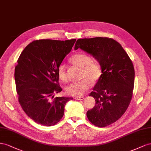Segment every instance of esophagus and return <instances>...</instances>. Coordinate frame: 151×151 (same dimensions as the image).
Returning a JSON list of instances; mask_svg holds the SVG:
<instances>
[{
    "label": "esophagus",
    "mask_w": 151,
    "mask_h": 151,
    "mask_svg": "<svg viewBox=\"0 0 151 151\" xmlns=\"http://www.w3.org/2000/svg\"><path fill=\"white\" fill-rule=\"evenodd\" d=\"M75 99H76V100H79V101H82V100H83L84 99V97H81V96H80V97H79V96H78V97H75Z\"/></svg>",
    "instance_id": "obj_1"
}]
</instances>
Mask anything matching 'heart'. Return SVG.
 I'll return each instance as SVG.
<instances>
[{"instance_id":"obj_1","label":"heart","mask_w":151,"mask_h":151,"mask_svg":"<svg viewBox=\"0 0 151 151\" xmlns=\"http://www.w3.org/2000/svg\"><path fill=\"white\" fill-rule=\"evenodd\" d=\"M71 63L75 66L81 69V80L71 83L66 88V92L74 96H80L90 87L93 83L99 80L102 75V68L99 62L96 59H92L89 55L78 52L73 55L70 58ZM58 75L59 80L66 82L67 76L65 65L61 64L58 68Z\"/></svg>"}]
</instances>
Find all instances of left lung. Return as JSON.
<instances>
[{"label":"left lung","mask_w":151,"mask_h":151,"mask_svg":"<svg viewBox=\"0 0 151 151\" xmlns=\"http://www.w3.org/2000/svg\"><path fill=\"white\" fill-rule=\"evenodd\" d=\"M79 48L92 54L101 65L102 74L89 95L96 104L87 111V116L93 125L105 127L121 118L130 104L134 67L122 46L113 38H80L75 49Z\"/></svg>","instance_id":"left-lung-1"}]
</instances>
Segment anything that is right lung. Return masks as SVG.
<instances>
[{
	"label": "right lung",
	"instance_id": "add662e5",
	"mask_svg": "<svg viewBox=\"0 0 151 151\" xmlns=\"http://www.w3.org/2000/svg\"><path fill=\"white\" fill-rule=\"evenodd\" d=\"M76 39L34 40L21 52L15 67L18 101L24 113L38 124L54 125L63 117L73 97H54L62 90L58 68L70 52Z\"/></svg>",
	"mask_w": 151,
	"mask_h": 151
}]
</instances>
